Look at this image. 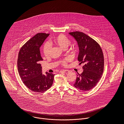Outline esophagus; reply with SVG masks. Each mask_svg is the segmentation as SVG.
Here are the masks:
<instances>
[{"label":"esophagus","instance_id":"esophagus-1","mask_svg":"<svg viewBox=\"0 0 124 124\" xmlns=\"http://www.w3.org/2000/svg\"><path fill=\"white\" fill-rule=\"evenodd\" d=\"M61 72H63V73H66V74H67V73H68L70 72V71L68 70H63Z\"/></svg>","mask_w":124,"mask_h":124}]
</instances>
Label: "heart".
<instances>
[{
	"label": "heart",
	"instance_id": "heart-1",
	"mask_svg": "<svg viewBox=\"0 0 124 124\" xmlns=\"http://www.w3.org/2000/svg\"><path fill=\"white\" fill-rule=\"evenodd\" d=\"M70 41L69 38L65 35L63 34H60L55 37L53 40H50L49 41V44L54 43V44L57 45L61 48L63 49H65L67 48L68 45H69ZM50 45L46 43L44 45L43 48V54L46 57L49 56L50 54ZM67 60H64L62 61V63L63 65H65L66 64V62Z\"/></svg>",
	"mask_w": 124,
	"mask_h": 124
}]
</instances>
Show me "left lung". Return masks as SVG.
Segmentation results:
<instances>
[{
	"label": "left lung",
	"instance_id": "1",
	"mask_svg": "<svg viewBox=\"0 0 124 124\" xmlns=\"http://www.w3.org/2000/svg\"><path fill=\"white\" fill-rule=\"evenodd\" d=\"M77 41L79 53L78 60L83 63V72L78 75L73 85L87 91L94 87L101 78L104 70V56L98 43L85 33L75 31L70 32Z\"/></svg>",
	"mask_w": 124,
	"mask_h": 124
}]
</instances>
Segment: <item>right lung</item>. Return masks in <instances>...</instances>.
I'll return each instance as SVG.
<instances>
[{
    "label": "right lung",
    "instance_id": "1",
    "mask_svg": "<svg viewBox=\"0 0 124 124\" xmlns=\"http://www.w3.org/2000/svg\"><path fill=\"white\" fill-rule=\"evenodd\" d=\"M49 34L39 33L28 40L19 52L17 67L20 78L24 85L35 93H43L52 85L54 74L46 72L42 74L39 61L41 57L39 48Z\"/></svg>",
    "mask_w": 124,
    "mask_h": 124
}]
</instances>
